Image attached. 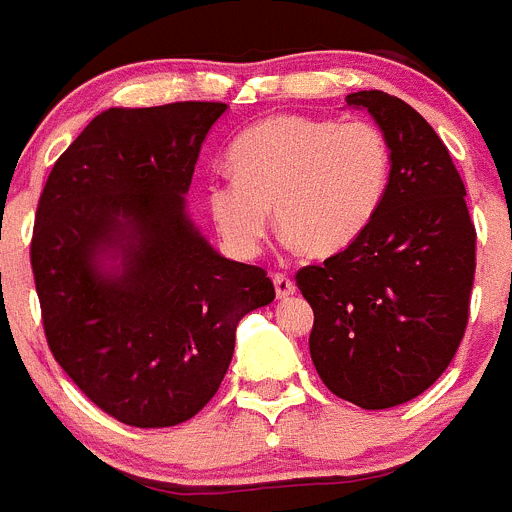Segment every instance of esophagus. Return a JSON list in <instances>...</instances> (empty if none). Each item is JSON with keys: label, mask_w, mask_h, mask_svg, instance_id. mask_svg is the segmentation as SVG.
I'll return each mask as SVG.
<instances>
[{"label": "esophagus", "mask_w": 512, "mask_h": 512, "mask_svg": "<svg viewBox=\"0 0 512 512\" xmlns=\"http://www.w3.org/2000/svg\"><path fill=\"white\" fill-rule=\"evenodd\" d=\"M272 283H275V293H278L280 300L295 293V283L288 275H283V272H275V275H272Z\"/></svg>", "instance_id": "esophagus-1"}]
</instances>
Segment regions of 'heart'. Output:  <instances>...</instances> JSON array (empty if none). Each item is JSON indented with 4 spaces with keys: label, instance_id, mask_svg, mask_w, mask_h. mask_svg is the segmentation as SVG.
<instances>
[{
    "label": "heart",
    "instance_id": "1",
    "mask_svg": "<svg viewBox=\"0 0 512 512\" xmlns=\"http://www.w3.org/2000/svg\"><path fill=\"white\" fill-rule=\"evenodd\" d=\"M234 174L207 184V207L237 255L260 252L275 219L290 245L336 255L379 214L391 179V148L369 121L275 116L229 148Z\"/></svg>",
    "mask_w": 512,
    "mask_h": 512
}]
</instances>
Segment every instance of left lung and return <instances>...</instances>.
I'll return each instance as SVG.
<instances>
[{
  "mask_svg": "<svg viewBox=\"0 0 512 512\" xmlns=\"http://www.w3.org/2000/svg\"><path fill=\"white\" fill-rule=\"evenodd\" d=\"M346 105L384 131L389 189L369 229L295 283L315 315L310 358L323 384L361 409H391L427 391L465 336L475 224L450 151L412 105L381 90Z\"/></svg>",
  "mask_w": 512,
  "mask_h": 512,
  "instance_id": "left-lung-1",
  "label": "left lung"
}]
</instances>
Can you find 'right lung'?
Returning <instances> with one entry per match:
<instances>
[{"label": "right lung", "mask_w": 512, "mask_h": 512, "mask_svg": "<svg viewBox=\"0 0 512 512\" xmlns=\"http://www.w3.org/2000/svg\"><path fill=\"white\" fill-rule=\"evenodd\" d=\"M227 103L108 108L55 161L32 272L50 351L131 427H174L217 394L237 323L270 305L262 267L219 255L186 212Z\"/></svg>", "instance_id": "right-lung-1"}]
</instances>
